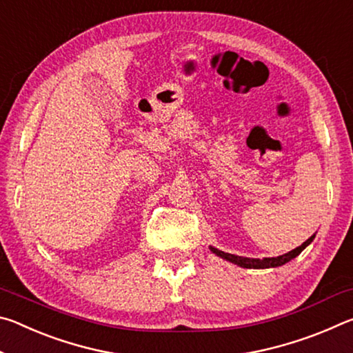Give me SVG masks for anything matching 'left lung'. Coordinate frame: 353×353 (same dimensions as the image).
Here are the masks:
<instances>
[{
  "instance_id": "8db88e82",
  "label": "left lung",
  "mask_w": 353,
  "mask_h": 353,
  "mask_svg": "<svg viewBox=\"0 0 353 353\" xmlns=\"http://www.w3.org/2000/svg\"><path fill=\"white\" fill-rule=\"evenodd\" d=\"M314 235H312L308 238V240L301 244V246L292 249L291 252L288 254H283L280 256H271V259H249V256H240V255H234V254H227V252H223V250H219L216 248L210 246V250L213 254H216L218 256H221V259H224L230 263H235V265L241 266V268H252V270H265V268H277V266H282L285 265V263H288L290 260L296 259V256L302 252L303 249H305L310 243L313 241Z\"/></svg>"
}]
</instances>
